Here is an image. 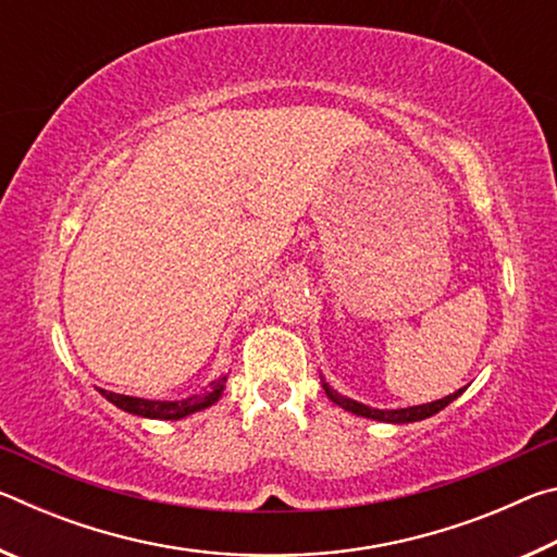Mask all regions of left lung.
Segmentation results:
<instances>
[{"instance_id": "left-lung-1", "label": "left lung", "mask_w": 557, "mask_h": 557, "mask_svg": "<svg viewBox=\"0 0 557 557\" xmlns=\"http://www.w3.org/2000/svg\"><path fill=\"white\" fill-rule=\"evenodd\" d=\"M324 391H326L329 398H332L336 405H342V408L348 410V412L361 414V418H371V420H381V422H414V420H425V418H430V414H435L442 408H447V405L455 400L457 395H461V391H465V388H459L457 393H451V395H447V398H442V400L428 403V405H414V408H403V410H375V408H369V405H361V403H356V400L344 398V395H338L336 391L329 388L326 383H324Z\"/></svg>"}]
</instances>
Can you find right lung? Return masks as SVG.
<instances>
[{
    "mask_svg": "<svg viewBox=\"0 0 557 557\" xmlns=\"http://www.w3.org/2000/svg\"><path fill=\"white\" fill-rule=\"evenodd\" d=\"M223 383H225V375L219 381H213L203 393L188 395L184 400H145V398H129V395H117L108 391H100V393L106 395L112 405H117V408L125 412L143 414V418H154V420H182L186 414L209 408V405L219 400Z\"/></svg>",
    "mask_w": 557,
    "mask_h": 557,
    "instance_id": "obj_1",
    "label": "right lung"
}]
</instances>
